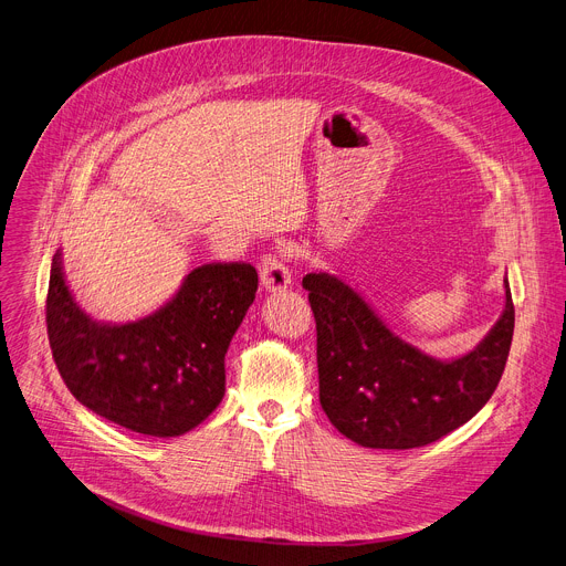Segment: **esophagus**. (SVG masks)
I'll return each mask as SVG.
<instances>
[{
	"instance_id": "esophagus-1",
	"label": "esophagus",
	"mask_w": 566,
	"mask_h": 566,
	"mask_svg": "<svg viewBox=\"0 0 566 566\" xmlns=\"http://www.w3.org/2000/svg\"><path fill=\"white\" fill-rule=\"evenodd\" d=\"M260 275H262V286L266 291H284L291 286V271L284 264V260H280L277 254H266L262 264H260Z\"/></svg>"
}]
</instances>
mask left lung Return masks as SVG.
<instances>
[{
	"mask_svg": "<svg viewBox=\"0 0 566 566\" xmlns=\"http://www.w3.org/2000/svg\"><path fill=\"white\" fill-rule=\"evenodd\" d=\"M318 332L321 406L352 442L413 449L470 422L503 375L515 329L507 277L494 327L468 354L436 358L399 338L370 302L325 271L302 280Z\"/></svg>",
	"mask_w": 566,
	"mask_h": 566,
	"instance_id": "left-lung-1",
	"label": "left lung"
}]
</instances>
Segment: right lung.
<instances>
[{
  "label": "right lung",
  "mask_w": 566,
  "mask_h": 566,
  "mask_svg": "<svg viewBox=\"0 0 566 566\" xmlns=\"http://www.w3.org/2000/svg\"><path fill=\"white\" fill-rule=\"evenodd\" d=\"M254 293L250 264H205L150 316L101 323L74 300L59 250L46 293L51 354L92 413L135 433L176 438L221 403L226 354Z\"/></svg>",
  "instance_id": "1"
}]
</instances>
